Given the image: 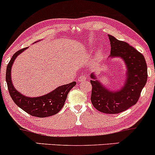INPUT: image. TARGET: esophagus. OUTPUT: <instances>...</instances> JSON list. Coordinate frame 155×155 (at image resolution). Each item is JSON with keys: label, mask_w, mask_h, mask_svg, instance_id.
Returning <instances> with one entry per match:
<instances>
[{"label": "esophagus", "mask_w": 155, "mask_h": 155, "mask_svg": "<svg viewBox=\"0 0 155 155\" xmlns=\"http://www.w3.org/2000/svg\"><path fill=\"white\" fill-rule=\"evenodd\" d=\"M87 79V76H79V78L78 79V81H84Z\"/></svg>", "instance_id": "esophagus-1"}]
</instances>
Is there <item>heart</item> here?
I'll list each match as a JSON object with an SVG mask.
<instances>
[{"label":"heart","mask_w":155,"mask_h":155,"mask_svg":"<svg viewBox=\"0 0 155 155\" xmlns=\"http://www.w3.org/2000/svg\"><path fill=\"white\" fill-rule=\"evenodd\" d=\"M104 56V50L102 48H98V49L96 51V53H95V57L94 59L96 62H99L101 61L103 58Z\"/></svg>","instance_id":"1"}]
</instances>
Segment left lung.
<instances>
[{"label": "left lung", "instance_id": "8db88e82", "mask_svg": "<svg viewBox=\"0 0 155 155\" xmlns=\"http://www.w3.org/2000/svg\"><path fill=\"white\" fill-rule=\"evenodd\" d=\"M111 45L109 60L120 58L124 62L127 71L124 84L117 89L107 88L95 73L91 74V102L101 113L117 114L125 111L137 103L147 81V65L140 52L126 42L108 35Z\"/></svg>", "mask_w": 155, "mask_h": 155}]
</instances>
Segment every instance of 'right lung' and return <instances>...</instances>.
<instances>
[{"label":"right lung","mask_w":155,"mask_h":155,"mask_svg":"<svg viewBox=\"0 0 155 155\" xmlns=\"http://www.w3.org/2000/svg\"><path fill=\"white\" fill-rule=\"evenodd\" d=\"M27 48H25L17 51L8 62L6 74V80L8 92L14 102L29 115L39 118L51 116L58 113L61 109L63 107L69 91L76 85V82L73 81L69 84L61 85L54 91H51L50 93L41 96L29 97L20 93L13 85L11 71L15 60L18 56H19Z\"/></svg>","instance_id":"right-lung-1"}]
</instances>
